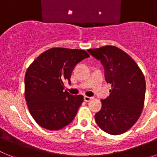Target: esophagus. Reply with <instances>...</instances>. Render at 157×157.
<instances>
[{
    "instance_id": "34e87169",
    "label": "esophagus",
    "mask_w": 157,
    "mask_h": 157,
    "mask_svg": "<svg viewBox=\"0 0 157 157\" xmlns=\"http://www.w3.org/2000/svg\"><path fill=\"white\" fill-rule=\"evenodd\" d=\"M92 99H93V98H90V97L84 96V101H85L86 102H89V101H90Z\"/></svg>"
}]
</instances>
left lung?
<instances>
[{
    "label": "left lung",
    "mask_w": 157,
    "mask_h": 157,
    "mask_svg": "<svg viewBox=\"0 0 157 157\" xmlns=\"http://www.w3.org/2000/svg\"><path fill=\"white\" fill-rule=\"evenodd\" d=\"M88 52L102 63L105 80L112 85L110 95L101 100V109L95 114L96 123L108 134H123L141 116L145 102V76L134 59L117 47L106 45Z\"/></svg>",
    "instance_id": "obj_1"
}]
</instances>
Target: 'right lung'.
<instances>
[{
	"instance_id": "add662e5",
	"label": "right lung",
	"mask_w": 157,
	"mask_h": 157,
	"mask_svg": "<svg viewBox=\"0 0 157 157\" xmlns=\"http://www.w3.org/2000/svg\"><path fill=\"white\" fill-rule=\"evenodd\" d=\"M90 56L82 49L52 48L39 55L25 75V100L29 112L43 128L57 130L67 126L83 102V96L63 91L75 65Z\"/></svg>"
}]
</instances>
